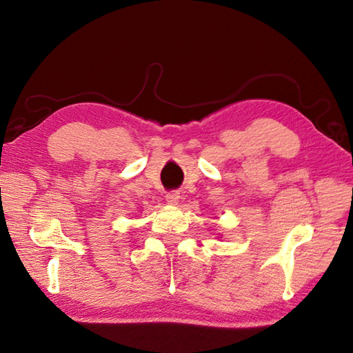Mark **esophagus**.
Instances as JSON below:
<instances>
[{
	"label": "esophagus",
	"instance_id": "obj_1",
	"mask_svg": "<svg viewBox=\"0 0 353 353\" xmlns=\"http://www.w3.org/2000/svg\"><path fill=\"white\" fill-rule=\"evenodd\" d=\"M179 199H181V194H179L177 191H171L167 194V196H165V200L168 201V205H177Z\"/></svg>",
	"mask_w": 353,
	"mask_h": 353
}]
</instances>
